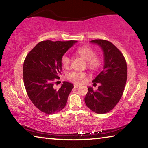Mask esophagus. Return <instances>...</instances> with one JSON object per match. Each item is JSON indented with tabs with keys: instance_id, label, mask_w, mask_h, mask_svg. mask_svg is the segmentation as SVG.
Listing matches in <instances>:
<instances>
[{
	"instance_id": "esophagus-1",
	"label": "esophagus",
	"mask_w": 148,
	"mask_h": 148,
	"mask_svg": "<svg viewBox=\"0 0 148 148\" xmlns=\"http://www.w3.org/2000/svg\"><path fill=\"white\" fill-rule=\"evenodd\" d=\"M80 86L79 85H78V84H74V87H75V88H77V87H79Z\"/></svg>"
}]
</instances>
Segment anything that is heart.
Instances as JSON below:
<instances>
[{
  "label": "heart",
  "mask_w": 148,
  "mask_h": 148,
  "mask_svg": "<svg viewBox=\"0 0 148 148\" xmlns=\"http://www.w3.org/2000/svg\"><path fill=\"white\" fill-rule=\"evenodd\" d=\"M76 53L86 61L87 66L92 71H97L102 64V59L96 56L94 49L89 46H83L76 49ZM71 59L68 55H63L61 58V63L65 68H69ZM87 74L84 72L73 71L67 74V78L76 84H82L86 81Z\"/></svg>",
  "instance_id": "heart-1"
}]
</instances>
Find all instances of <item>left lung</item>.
Masks as SVG:
<instances>
[{
    "label": "left lung",
    "mask_w": 148,
    "mask_h": 148,
    "mask_svg": "<svg viewBox=\"0 0 148 148\" xmlns=\"http://www.w3.org/2000/svg\"><path fill=\"white\" fill-rule=\"evenodd\" d=\"M104 52V69L92 80L94 85L100 83L97 91L88 87L85 97L87 106L97 114H106L116 106L123 93L127 79V62L123 55L111 42L93 40Z\"/></svg>",
    "instance_id": "obj_1"
}]
</instances>
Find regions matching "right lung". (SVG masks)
I'll return each mask as SVG.
<instances>
[{
  "label": "right lung",
  "instance_id": "add662e5",
  "mask_svg": "<svg viewBox=\"0 0 148 148\" xmlns=\"http://www.w3.org/2000/svg\"><path fill=\"white\" fill-rule=\"evenodd\" d=\"M76 42L42 41L25 59L23 82L27 93L32 104L45 114L57 113L66 106L74 86L63 82L58 90L53 86L56 80L59 79L62 56Z\"/></svg>",
  "mask_w": 148,
  "mask_h": 148
}]
</instances>
